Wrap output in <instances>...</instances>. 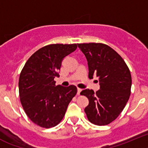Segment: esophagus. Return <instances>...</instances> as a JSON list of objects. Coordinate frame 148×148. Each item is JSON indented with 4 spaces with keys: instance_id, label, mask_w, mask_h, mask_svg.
Masks as SVG:
<instances>
[{
    "instance_id": "34e87169",
    "label": "esophagus",
    "mask_w": 148,
    "mask_h": 148,
    "mask_svg": "<svg viewBox=\"0 0 148 148\" xmlns=\"http://www.w3.org/2000/svg\"><path fill=\"white\" fill-rule=\"evenodd\" d=\"M82 92V89L81 88H77V95H79V94H80V92Z\"/></svg>"
}]
</instances>
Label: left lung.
Here are the masks:
<instances>
[{"label":"left lung","instance_id":"8db88e82","mask_svg":"<svg viewBox=\"0 0 148 148\" xmlns=\"http://www.w3.org/2000/svg\"><path fill=\"white\" fill-rule=\"evenodd\" d=\"M88 66V77H99L100 89L88 88L80 92L88 99L85 112L90 122L106 125L117 119L130 95V71L121 56L110 46L101 43L78 44Z\"/></svg>","mask_w":148,"mask_h":148}]
</instances>
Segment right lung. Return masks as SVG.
<instances>
[{
    "label": "right lung",
    "mask_w": 148,
    "mask_h": 148,
    "mask_svg": "<svg viewBox=\"0 0 148 148\" xmlns=\"http://www.w3.org/2000/svg\"><path fill=\"white\" fill-rule=\"evenodd\" d=\"M77 47L76 44L45 46L28 59L21 72L18 88L21 105L28 118L42 127L57 125L77 94L75 86H56L54 81L63 59Z\"/></svg>",
    "instance_id": "obj_1"
}]
</instances>
